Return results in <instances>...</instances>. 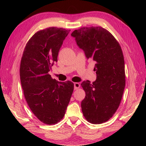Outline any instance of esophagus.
<instances>
[{
	"label": "esophagus",
	"mask_w": 146,
	"mask_h": 146,
	"mask_svg": "<svg viewBox=\"0 0 146 146\" xmlns=\"http://www.w3.org/2000/svg\"><path fill=\"white\" fill-rule=\"evenodd\" d=\"M79 88H80V84L78 82L74 83V88H75V90H77V89Z\"/></svg>",
	"instance_id": "1"
}]
</instances>
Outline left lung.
Here are the masks:
<instances>
[{"mask_svg": "<svg viewBox=\"0 0 146 146\" xmlns=\"http://www.w3.org/2000/svg\"><path fill=\"white\" fill-rule=\"evenodd\" d=\"M87 59L95 62V82L81 84L86 97L81 108L89 122L108 121L117 110L125 88V64L121 47L110 32L102 27H84L71 35Z\"/></svg>", "mask_w": 146, "mask_h": 146, "instance_id": "1", "label": "left lung"}]
</instances>
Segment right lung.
<instances>
[{
  "instance_id": "1",
  "label": "right lung",
  "mask_w": 146,
  "mask_h": 146,
  "mask_svg": "<svg viewBox=\"0 0 146 146\" xmlns=\"http://www.w3.org/2000/svg\"><path fill=\"white\" fill-rule=\"evenodd\" d=\"M70 31L52 27L36 32L22 56L20 76L24 97L31 111L46 124L62 119L73 91V82H58L48 73Z\"/></svg>"
}]
</instances>
